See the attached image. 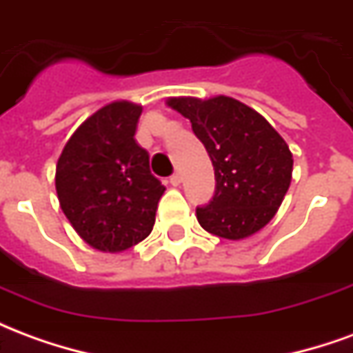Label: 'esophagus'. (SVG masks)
Masks as SVG:
<instances>
[{"label": "esophagus", "mask_w": 353, "mask_h": 353, "mask_svg": "<svg viewBox=\"0 0 353 353\" xmlns=\"http://www.w3.org/2000/svg\"><path fill=\"white\" fill-rule=\"evenodd\" d=\"M181 181H183V176H181V174H174V176L170 177V183L174 185V187L181 185Z\"/></svg>", "instance_id": "obj_1"}]
</instances>
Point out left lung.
<instances>
[{"label": "left lung", "instance_id": "1", "mask_svg": "<svg viewBox=\"0 0 353 353\" xmlns=\"http://www.w3.org/2000/svg\"><path fill=\"white\" fill-rule=\"evenodd\" d=\"M191 121L215 174V194L196 208L200 227L215 236L244 240L270 223L291 183L293 154L265 117L229 96L168 98Z\"/></svg>", "mask_w": 353, "mask_h": 353}]
</instances>
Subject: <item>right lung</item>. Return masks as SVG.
I'll use <instances>...</instances> for the list:
<instances>
[{
  "label": "right lung",
  "instance_id": "1",
  "mask_svg": "<svg viewBox=\"0 0 353 353\" xmlns=\"http://www.w3.org/2000/svg\"><path fill=\"white\" fill-rule=\"evenodd\" d=\"M141 105L111 101L88 117L57 164L60 208L94 250L119 253L145 240L164 185L149 170V153L134 139Z\"/></svg>",
  "mask_w": 353,
  "mask_h": 353
}]
</instances>
